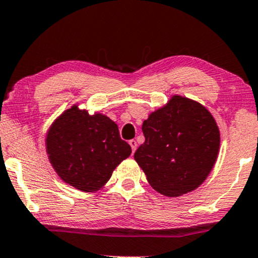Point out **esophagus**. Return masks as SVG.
I'll return each mask as SVG.
<instances>
[{
    "label": "esophagus",
    "mask_w": 258,
    "mask_h": 258,
    "mask_svg": "<svg viewBox=\"0 0 258 258\" xmlns=\"http://www.w3.org/2000/svg\"><path fill=\"white\" fill-rule=\"evenodd\" d=\"M129 145H130V147H132L133 153H135L136 148H138V142H136L135 140H130V141H129Z\"/></svg>",
    "instance_id": "esophagus-1"
}]
</instances>
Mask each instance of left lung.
<instances>
[{
	"label": "left lung",
	"mask_w": 258,
	"mask_h": 258,
	"mask_svg": "<svg viewBox=\"0 0 258 258\" xmlns=\"http://www.w3.org/2000/svg\"><path fill=\"white\" fill-rule=\"evenodd\" d=\"M145 142L134 159L154 190L167 197L194 191L217 161L220 130L199 101L172 95L144 120Z\"/></svg>",
	"instance_id": "left-lung-1"
}]
</instances>
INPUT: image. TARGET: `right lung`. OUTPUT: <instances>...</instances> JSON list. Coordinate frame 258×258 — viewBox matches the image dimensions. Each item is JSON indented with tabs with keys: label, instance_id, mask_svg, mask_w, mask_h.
I'll return each mask as SVG.
<instances>
[{
	"label": "right lung",
	"instance_id": "add662e5",
	"mask_svg": "<svg viewBox=\"0 0 258 258\" xmlns=\"http://www.w3.org/2000/svg\"><path fill=\"white\" fill-rule=\"evenodd\" d=\"M45 148L59 178L84 192L103 189L114 168L132 154L112 119L100 112L90 114L78 104L53 120Z\"/></svg>",
	"mask_w": 258,
	"mask_h": 258
}]
</instances>
